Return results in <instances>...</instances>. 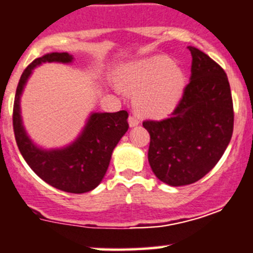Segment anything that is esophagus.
Masks as SVG:
<instances>
[{
    "mask_svg": "<svg viewBox=\"0 0 253 253\" xmlns=\"http://www.w3.org/2000/svg\"><path fill=\"white\" fill-rule=\"evenodd\" d=\"M128 124H129V126H131V127L137 126V125L139 124V119H138V116L134 115V114H132V115H129V118H128Z\"/></svg>",
    "mask_w": 253,
    "mask_h": 253,
    "instance_id": "34e87169",
    "label": "esophagus"
}]
</instances>
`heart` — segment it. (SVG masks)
I'll return each mask as SVG.
<instances>
[{
	"instance_id": "b5f03b06",
	"label": "heart",
	"mask_w": 253,
	"mask_h": 253,
	"mask_svg": "<svg viewBox=\"0 0 253 253\" xmlns=\"http://www.w3.org/2000/svg\"><path fill=\"white\" fill-rule=\"evenodd\" d=\"M127 92L137 95L138 109L150 116H162L173 110L185 86L179 66L165 55H156L128 66L121 76Z\"/></svg>"
}]
</instances>
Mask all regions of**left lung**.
<instances>
[{
  "instance_id": "left-lung-1",
  "label": "left lung",
  "mask_w": 253,
  "mask_h": 253,
  "mask_svg": "<svg viewBox=\"0 0 253 253\" xmlns=\"http://www.w3.org/2000/svg\"><path fill=\"white\" fill-rule=\"evenodd\" d=\"M191 78L167 119L145 120L148 160L161 182L172 187L198 182L217 165L232 139L233 98L222 66L195 47Z\"/></svg>"
}]
</instances>
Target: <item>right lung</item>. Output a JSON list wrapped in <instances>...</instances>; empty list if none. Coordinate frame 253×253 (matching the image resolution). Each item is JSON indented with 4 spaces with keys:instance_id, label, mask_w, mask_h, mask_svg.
Segmentation results:
<instances>
[{
    "instance_id": "1",
    "label": "right lung",
    "mask_w": 253,
    "mask_h": 253,
    "mask_svg": "<svg viewBox=\"0 0 253 253\" xmlns=\"http://www.w3.org/2000/svg\"><path fill=\"white\" fill-rule=\"evenodd\" d=\"M69 53H49L36 58L21 74L14 105L13 129L15 142L24 160L41 179L66 193L82 194L91 191L102 182L109 167L114 148L128 129V113H95L88 120L79 139L60 150H41L31 143L21 126L19 98L26 80L36 65L46 62L70 63Z\"/></svg>"
}]
</instances>
